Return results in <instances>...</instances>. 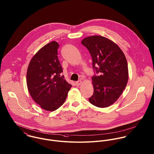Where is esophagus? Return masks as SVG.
I'll use <instances>...</instances> for the list:
<instances>
[{
  "instance_id": "34e87169",
  "label": "esophagus",
  "mask_w": 154,
  "mask_h": 154,
  "mask_svg": "<svg viewBox=\"0 0 154 154\" xmlns=\"http://www.w3.org/2000/svg\"><path fill=\"white\" fill-rule=\"evenodd\" d=\"M75 85L77 86H80L81 84H82V81H80V80H79V81H77V82H75Z\"/></svg>"
}]
</instances>
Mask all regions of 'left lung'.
<instances>
[{"instance_id":"8db88e82","label":"left lung","mask_w":154,"mask_h":154,"mask_svg":"<svg viewBox=\"0 0 154 154\" xmlns=\"http://www.w3.org/2000/svg\"><path fill=\"white\" fill-rule=\"evenodd\" d=\"M89 51L93 69L94 92L89 101L96 106L105 108L113 104L124 90L128 79L125 57L119 46L101 35H93L82 41Z\"/></svg>"}]
</instances>
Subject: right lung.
<instances>
[{
    "label": "right lung",
    "instance_id": "obj_1",
    "mask_svg": "<svg viewBox=\"0 0 154 154\" xmlns=\"http://www.w3.org/2000/svg\"><path fill=\"white\" fill-rule=\"evenodd\" d=\"M58 48L55 41L44 46L32 58L27 72V85L31 97L49 111L61 106L71 88L61 75L63 71L58 58Z\"/></svg>",
    "mask_w": 154,
    "mask_h": 154
}]
</instances>
